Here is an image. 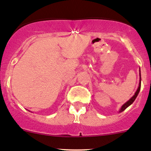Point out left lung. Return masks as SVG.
I'll use <instances>...</instances> for the list:
<instances>
[{
    "mask_svg": "<svg viewBox=\"0 0 151 151\" xmlns=\"http://www.w3.org/2000/svg\"><path fill=\"white\" fill-rule=\"evenodd\" d=\"M139 76H140V81H139V88H138V89H137L136 92L135 93V94L133 95V96H132L131 99H129V100L127 101V103H125L122 106H121V109H120V111H119V112H122L123 111H124L127 107H129L131 104H132V103H133L134 101H135V99H136L137 96H138V94H139V91H140V89H141V73H140V75H139Z\"/></svg>",
    "mask_w": 151,
    "mask_h": 151,
    "instance_id": "8db88e82",
    "label": "left lung"
}]
</instances>
